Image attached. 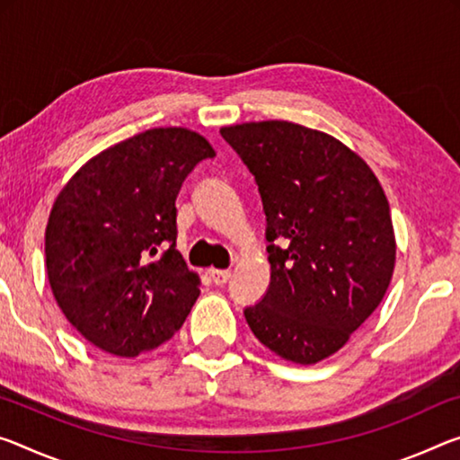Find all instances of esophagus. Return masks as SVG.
Listing matches in <instances>:
<instances>
[{
	"label": "esophagus",
	"instance_id": "esophagus-1",
	"mask_svg": "<svg viewBox=\"0 0 460 460\" xmlns=\"http://www.w3.org/2000/svg\"><path fill=\"white\" fill-rule=\"evenodd\" d=\"M208 274H210V279H213L217 287H223V284L231 279V270H215L213 268Z\"/></svg>",
	"mask_w": 460,
	"mask_h": 460
}]
</instances>
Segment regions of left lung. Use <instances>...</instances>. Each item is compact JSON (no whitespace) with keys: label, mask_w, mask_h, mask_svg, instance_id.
Here are the masks:
<instances>
[{"label":"left lung","mask_w":460,"mask_h":460,"mask_svg":"<svg viewBox=\"0 0 460 460\" xmlns=\"http://www.w3.org/2000/svg\"><path fill=\"white\" fill-rule=\"evenodd\" d=\"M221 135L256 178L268 223L270 287L243 311L247 325L280 358L315 364L387 293L397 253L387 196L358 153L322 130L261 120Z\"/></svg>","instance_id":"1"}]
</instances>
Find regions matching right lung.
<instances>
[{"label":"right lung","mask_w":460,"mask_h":460,"mask_svg":"<svg viewBox=\"0 0 460 460\" xmlns=\"http://www.w3.org/2000/svg\"><path fill=\"white\" fill-rule=\"evenodd\" d=\"M215 157L190 128L159 127L73 173L50 208L45 256L55 301L93 346L122 358L176 333L200 295L176 250L181 181Z\"/></svg>","instance_id":"1"}]
</instances>
